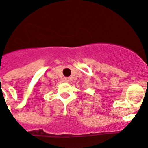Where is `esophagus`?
<instances>
[{"mask_svg": "<svg viewBox=\"0 0 148 148\" xmlns=\"http://www.w3.org/2000/svg\"><path fill=\"white\" fill-rule=\"evenodd\" d=\"M64 82H68L69 81V78L68 77H64L63 78Z\"/></svg>", "mask_w": 148, "mask_h": 148, "instance_id": "34e87169", "label": "esophagus"}]
</instances>
